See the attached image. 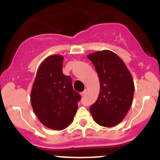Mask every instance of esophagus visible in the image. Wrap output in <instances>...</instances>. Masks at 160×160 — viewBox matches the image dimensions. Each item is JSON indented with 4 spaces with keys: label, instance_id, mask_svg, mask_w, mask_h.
Here are the masks:
<instances>
[{
    "label": "esophagus",
    "instance_id": "esophagus-1",
    "mask_svg": "<svg viewBox=\"0 0 160 160\" xmlns=\"http://www.w3.org/2000/svg\"><path fill=\"white\" fill-rule=\"evenodd\" d=\"M87 93H88V90H85L84 91H83V92H81V93H80V94H81V96L82 97H83V96H85V95L87 94Z\"/></svg>",
    "mask_w": 160,
    "mask_h": 160
}]
</instances>
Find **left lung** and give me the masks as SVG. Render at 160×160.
<instances>
[{"label":"left lung","instance_id":"1","mask_svg":"<svg viewBox=\"0 0 160 160\" xmlns=\"http://www.w3.org/2000/svg\"><path fill=\"white\" fill-rule=\"evenodd\" d=\"M100 80V93L90 108L93 120L104 127H114L128 114L134 96L133 79L125 62L110 50L88 55Z\"/></svg>","mask_w":160,"mask_h":160}]
</instances>
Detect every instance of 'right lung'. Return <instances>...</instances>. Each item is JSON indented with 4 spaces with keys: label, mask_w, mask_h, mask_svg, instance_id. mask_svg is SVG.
I'll return each mask as SVG.
<instances>
[{
    "label": "right lung",
    "mask_w": 160,
    "mask_h": 160,
    "mask_svg": "<svg viewBox=\"0 0 160 160\" xmlns=\"http://www.w3.org/2000/svg\"><path fill=\"white\" fill-rule=\"evenodd\" d=\"M63 56L52 55L40 64L32 85L31 103L43 125L62 130L73 121L80 95L72 88V80L62 73Z\"/></svg>",
    "instance_id": "1"
}]
</instances>
